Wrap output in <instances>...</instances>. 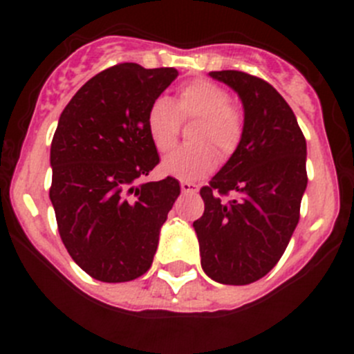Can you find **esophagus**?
<instances>
[{
  "label": "esophagus",
  "mask_w": 354,
  "mask_h": 354,
  "mask_svg": "<svg viewBox=\"0 0 354 354\" xmlns=\"http://www.w3.org/2000/svg\"><path fill=\"white\" fill-rule=\"evenodd\" d=\"M180 187H181V192H183V194H197L198 192V187L195 183H190V181H181L180 183Z\"/></svg>",
  "instance_id": "obj_1"
}]
</instances>
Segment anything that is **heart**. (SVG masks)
Instances as JSON below:
<instances>
[{
  "mask_svg": "<svg viewBox=\"0 0 354 354\" xmlns=\"http://www.w3.org/2000/svg\"><path fill=\"white\" fill-rule=\"evenodd\" d=\"M194 120L190 140L195 144L176 149L160 164L167 176L183 181L200 180L216 167V150L221 159L226 160L243 142L246 121L241 106L231 101L223 85L195 78L181 85L174 101L160 95L149 106L145 124L156 151L169 152L180 137L181 121Z\"/></svg>",
  "mask_w": 354,
  "mask_h": 354,
  "instance_id": "b5f03b06",
  "label": "heart"
}]
</instances>
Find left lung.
Segmentation results:
<instances>
[{"label": "left lung", "mask_w": 354, "mask_h": 354, "mask_svg": "<svg viewBox=\"0 0 354 354\" xmlns=\"http://www.w3.org/2000/svg\"><path fill=\"white\" fill-rule=\"evenodd\" d=\"M209 75L238 92L246 128L240 149L200 188L205 210L194 227L203 272L243 286L274 269L295 233L308 183L306 140L269 82L238 70Z\"/></svg>", "instance_id": "obj_1"}]
</instances>
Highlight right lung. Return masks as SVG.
I'll return each mask as SVG.
<instances>
[{
  "label": "right lung",
  "instance_id": "add662e5",
  "mask_svg": "<svg viewBox=\"0 0 354 354\" xmlns=\"http://www.w3.org/2000/svg\"><path fill=\"white\" fill-rule=\"evenodd\" d=\"M178 77L174 68L118 63L92 77L59 116L49 198L71 259L94 279L127 283L152 266L160 226L180 195L159 164L145 116Z\"/></svg>",
  "mask_w": 354,
  "mask_h": 354
}]
</instances>
